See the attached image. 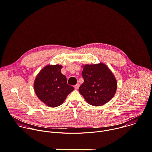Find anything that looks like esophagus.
Returning a JSON list of instances; mask_svg holds the SVG:
<instances>
[{"label": "esophagus", "instance_id": "esophagus-1", "mask_svg": "<svg viewBox=\"0 0 152 152\" xmlns=\"http://www.w3.org/2000/svg\"><path fill=\"white\" fill-rule=\"evenodd\" d=\"M79 87H80V84H77L76 85L74 86V88H75V89H78V88H79Z\"/></svg>", "mask_w": 152, "mask_h": 152}]
</instances>
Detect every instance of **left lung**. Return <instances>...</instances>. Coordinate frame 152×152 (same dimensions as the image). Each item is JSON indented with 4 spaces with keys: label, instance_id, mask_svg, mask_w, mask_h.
<instances>
[{
    "label": "left lung",
    "instance_id": "obj_1",
    "mask_svg": "<svg viewBox=\"0 0 152 152\" xmlns=\"http://www.w3.org/2000/svg\"><path fill=\"white\" fill-rule=\"evenodd\" d=\"M82 76L84 82L79 87V91L90 104L102 106L115 95L116 80L104 64L84 65Z\"/></svg>",
    "mask_w": 152,
    "mask_h": 152
}]
</instances>
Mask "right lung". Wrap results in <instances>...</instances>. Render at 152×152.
<instances>
[{
	"label": "right lung",
	"mask_w": 152,
	"mask_h": 152,
	"mask_svg": "<svg viewBox=\"0 0 152 152\" xmlns=\"http://www.w3.org/2000/svg\"><path fill=\"white\" fill-rule=\"evenodd\" d=\"M62 66L47 65L34 81V91L39 99L50 107L61 105L74 88L68 84L66 77L61 73Z\"/></svg>",
	"instance_id": "right-lung-1"
}]
</instances>
